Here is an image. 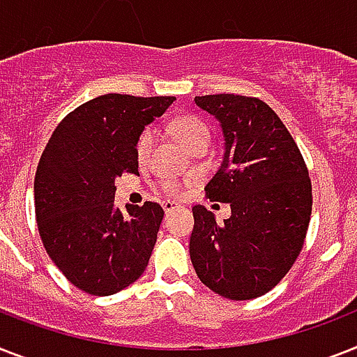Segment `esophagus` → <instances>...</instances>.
Returning <instances> with one entry per match:
<instances>
[{
	"instance_id": "esophagus-1",
	"label": "esophagus",
	"mask_w": 357,
	"mask_h": 357,
	"mask_svg": "<svg viewBox=\"0 0 357 357\" xmlns=\"http://www.w3.org/2000/svg\"><path fill=\"white\" fill-rule=\"evenodd\" d=\"M176 208H179V204H176V202H170V199H167V202H163V211L167 214L169 213H174Z\"/></svg>"
}]
</instances>
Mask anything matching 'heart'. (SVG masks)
Listing matches in <instances>:
<instances>
[{
  "mask_svg": "<svg viewBox=\"0 0 357 357\" xmlns=\"http://www.w3.org/2000/svg\"><path fill=\"white\" fill-rule=\"evenodd\" d=\"M174 133H176V137H178L179 143L183 144L187 150L190 149L192 144L198 143V141H204V139L208 141V137H211V132H208L207 124L202 123L198 117H190V115L178 119V121L174 123ZM153 141H155V132H153L152 128L144 130V132L141 133V137H139L137 141V158L141 159V161H144V159L149 158L150 150H152L153 146ZM165 190L170 194H178L179 183H176V181H167V183H165Z\"/></svg>",
  "mask_w": 357,
  "mask_h": 357,
  "instance_id": "b5f03b06",
  "label": "heart"
}]
</instances>
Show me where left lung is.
<instances>
[{"mask_svg": "<svg viewBox=\"0 0 357 357\" xmlns=\"http://www.w3.org/2000/svg\"><path fill=\"white\" fill-rule=\"evenodd\" d=\"M224 133L222 165L208 181V199L231 205L224 224L194 205L188 253L198 279L231 301H249L280 282L303 249L312 183L294 137L260 98L196 97Z\"/></svg>", "mask_w": 357, "mask_h": 357, "instance_id": "8db88e82", "label": "left lung"}]
</instances>
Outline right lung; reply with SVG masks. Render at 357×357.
<instances>
[{
    "mask_svg": "<svg viewBox=\"0 0 357 357\" xmlns=\"http://www.w3.org/2000/svg\"><path fill=\"white\" fill-rule=\"evenodd\" d=\"M176 97L108 93L62 119L34 178L43 248L66 279L89 295H113L143 275L163 220L159 204L115 207V179L137 174V141Z\"/></svg>",
    "mask_w": 357,
    "mask_h": 357,
    "instance_id": "add662e5",
    "label": "right lung"
}]
</instances>
